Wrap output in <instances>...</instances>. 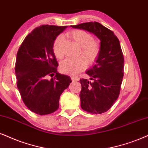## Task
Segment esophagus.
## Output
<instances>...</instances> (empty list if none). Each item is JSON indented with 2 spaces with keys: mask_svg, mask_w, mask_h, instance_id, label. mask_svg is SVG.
Here are the masks:
<instances>
[{
  "mask_svg": "<svg viewBox=\"0 0 148 148\" xmlns=\"http://www.w3.org/2000/svg\"><path fill=\"white\" fill-rule=\"evenodd\" d=\"M71 79H72V81H77V80H79V78L76 77V76H71Z\"/></svg>",
  "mask_w": 148,
  "mask_h": 148,
  "instance_id": "1",
  "label": "esophagus"
}]
</instances>
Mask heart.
Wrapping results in <instances>:
<instances>
[{
    "label": "heart",
    "instance_id": "obj_1",
    "mask_svg": "<svg viewBox=\"0 0 148 148\" xmlns=\"http://www.w3.org/2000/svg\"><path fill=\"white\" fill-rule=\"evenodd\" d=\"M68 35L75 41L81 50L80 56H83L89 63L96 62L101 51L100 44L98 41L93 40V35L83 30H74L69 33ZM63 44L64 37L63 35H59L53 43L52 49L56 57L62 59L64 56L63 53ZM87 67V63L85 59L79 57L78 59H67L61 63V72L70 75H76Z\"/></svg>",
    "mask_w": 148,
    "mask_h": 148
}]
</instances>
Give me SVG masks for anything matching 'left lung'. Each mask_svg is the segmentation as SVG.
<instances>
[{"label":"left lung","mask_w":148,"mask_h":148,"mask_svg":"<svg viewBox=\"0 0 148 148\" xmlns=\"http://www.w3.org/2000/svg\"><path fill=\"white\" fill-rule=\"evenodd\" d=\"M96 35L100 40L101 51L96 64L86 74L90 80H80V106L92 114L105 113L118 98L124 76V58L119 41L111 30L97 22L72 26Z\"/></svg>","instance_id":"left-lung-1"}]
</instances>
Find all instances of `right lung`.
<instances>
[{
  "label": "right lung",
  "instance_id": "right-lung-1",
  "mask_svg": "<svg viewBox=\"0 0 148 148\" xmlns=\"http://www.w3.org/2000/svg\"><path fill=\"white\" fill-rule=\"evenodd\" d=\"M67 26L44 24L25 37L17 53V87L24 104L37 115L52 113L59 106L61 93L70 85V76L57 72L58 63L52 46ZM48 76L52 77L48 80Z\"/></svg>",
  "mask_w": 148,
  "mask_h": 148
}]
</instances>
